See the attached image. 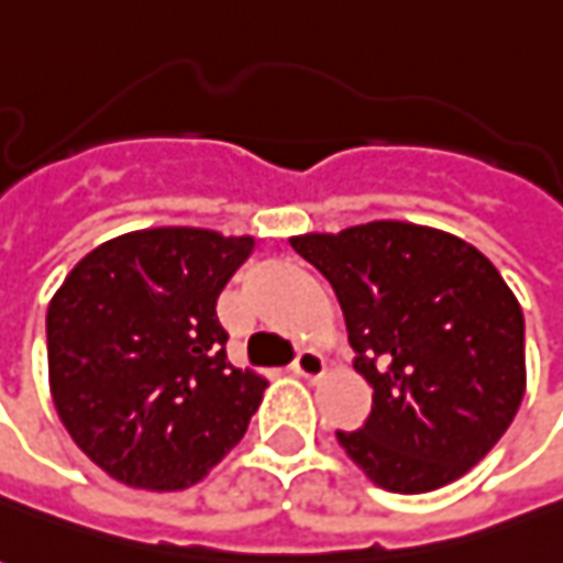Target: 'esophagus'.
<instances>
[{
  "instance_id": "34e87169",
  "label": "esophagus",
  "mask_w": 563,
  "mask_h": 563,
  "mask_svg": "<svg viewBox=\"0 0 563 563\" xmlns=\"http://www.w3.org/2000/svg\"><path fill=\"white\" fill-rule=\"evenodd\" d=\"M292 372L298 377H308V380H313V377H320L322 372H325V363H322L320 353H313V350H301V353L292 360Z\"/></svg>"
}]
</instances>
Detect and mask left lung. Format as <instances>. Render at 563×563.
<instances>
[{"label":"left lung","instance_id":"8db88e82","mask_svg":"<svg viewBox=\"0 0 563 563\" xmlns=\"http://www.w3.org/2000/svg\"><path fill=\"white\" fill-rule=\"evenodd\" d=\"M289 243L332 283L372 387L363 427L335 432L347 457L396 494L473 470L525 396V317L500 271L454 234L390 219Z\"/></svg>","mask_w":563,"mask_h":563}]
</instances>
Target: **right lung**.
I'll use <instances>...</instances> for the list:
<instances>
[{
  "label": "right lung",
  "mask_w": 563,
  "mask_h": 563,
  "mask_svg": "<svg viewBox=\"0 0 563 563\" xmlns=\"http://www.w3.org/2000/svg\"><path fill=\"white\" fill-rule=\"evenodd\" d=\"M253 250L203 228L131 231L51 298L54 405L103 473L179 490L241 442L268 380L228 363L216 298Z\"/></svg>",
  "instance_id": "obj_1"
}]
</instances>
